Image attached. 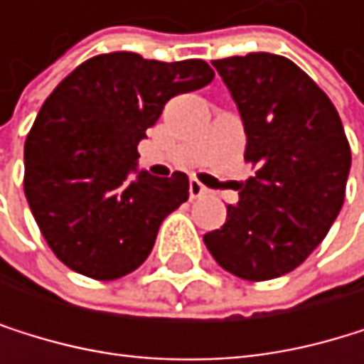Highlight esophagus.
Returning a JSON list of instances; mask_svg holds the SVG:
<instances>
[{
    "instance_id": "esophagus-1",
    "label": "esophagus",
    "mask_w": 364,
    "mask_h": 364,
    "mask_svg": "<svg viewBox=\"0 0 364 364\" xmlns=\"http://www.w3.org/2000/svg\"><path fill=\"white\" fill-rule=\"evenodd\" d=\"M207 188L200 183V181L198 178H190V198H203V196H207Z\"/></svg>"
}]
</instances>
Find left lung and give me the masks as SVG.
<instances>
[{"mask_svg": "<svg viewBox=\"0 0 364 364\" xmlns=\"http://www.w3.org/2000/svg\"><path fill=\"white\" fill-rule=\"evenodd\" d=\"M240 111L245 161L220 229L203 235L225 271L249 282L290 273L323 242L343 200L352 150L330 97L277 54L255 52L212 63Z\"/></svg>", "mask_w": 364, "mask_h": 364, "instance_id": "obj_1", "label": "left lung"}]
</instances>
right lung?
Returning <instances> with one entry per match:
<instances>
[{"label":"right lung","mask_w":364,"mask_h":364,"mask_svg":"<svg viewBox=\"0 0 364 364\" xmlns=\"http://www.w3.org/2000/svg\"><path fill=\"white\" fill-rule=\"evenodd\" d=\"M212 80L200 58L113 52L85 60L50 93L26 139L23 190L65 267L105 282L141 267L164 218L188 200L190 181L137 170V144L170 97Z\"/></svg>","instance_id":"add662e5"}]
</instances>
